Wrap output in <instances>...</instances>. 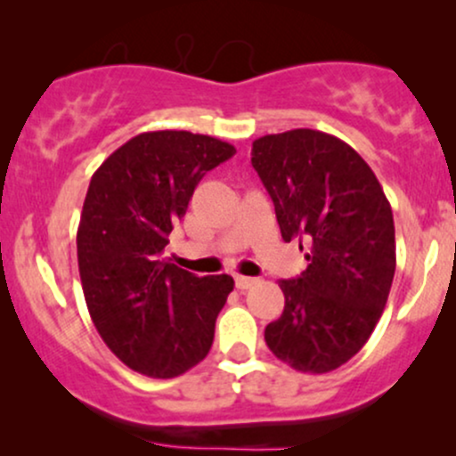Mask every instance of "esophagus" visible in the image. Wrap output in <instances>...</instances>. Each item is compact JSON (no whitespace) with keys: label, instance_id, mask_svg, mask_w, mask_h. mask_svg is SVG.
<instances>
[{"label":"esophagus","instance_id":"1","mask_svg":"<svg viewBox=\"0 0 456 456\" xmlns=\"http://www.w3.org/2000/svg\"><path fill=\"white\" fill-rule=\"evenodd\" d=\"M255 282H257V279H250V276H235V287L238 289H250Z\"/></svg>","mask_w":456,"mask_h":456}]
</instances>
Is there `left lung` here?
<instances>
[{
  "mask_svg": "<svg viewBox=\"0 0 456 456\" xmlns=\"http://www.w3.org/2000/svg\"><path fill=\"white\" fill-rule=\"evenodd\" d=\"M250 162L274 201L282 240L308 242V268L279 282L285 308L265 326V343L300 373H330L364 347L388 302L392 208L362 156L322 130L255 139Z\"/></svg>",
  "mask_w": 456,
  "mask_h": 456,
  "instance_id": "obj_1",
  "label": "left lung"
}]
</instances>
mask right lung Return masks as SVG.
I'll use <instances>...</instances> for the list:
<instances>
[{"mask_svg": "<svg viewBox=\"0 0 456 456\" xmlns=\"http://www.w3.org/2000/svg\"><path fill=\"white\" fill-rule=\"evenodd\" d=\"M233 154L208 134L154 130L92 175L77 229L83 296L107 347L141 375L177 378L210 352L233 279L195 276L162 250L199 180Z\"/></svg>", "mask_w": 456, "mask_h": 456, "instance_id": "obj_1", "label": "right lung"}]
</instances>
